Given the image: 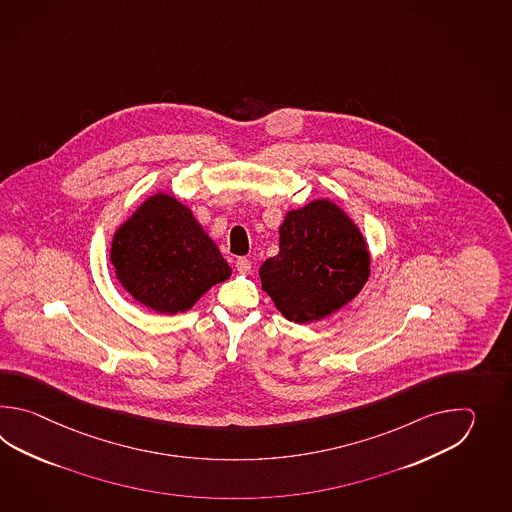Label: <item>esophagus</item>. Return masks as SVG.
Listing matches in <instances>:
<instances>
[{
  "instance_id": "1",
  "label": "esophagus",
  "mask_w": 512,
  "mask_h": 512,
  "mask_svg": "<svg viewBox=\"0 0 512 512\" xmlns=\"http://www.w3.org/2000/svg\"><path fill=\"white\" fill-rule=\"evenodd\" d=\"M236 269H238V272H241V274H249L252 269L251 260H247V258H238V261H236Z\"/></svg>"
}]
</instances>
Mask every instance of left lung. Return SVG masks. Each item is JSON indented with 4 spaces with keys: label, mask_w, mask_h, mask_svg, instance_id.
<instances>
[{
    "label": "left lung",
    "mask_w": 512,
    "mask_h": 512,
    "mask_svg": "<svg viewBox=\"0 0 512 512\" xmlns=\"http://www.w3.org/2000/svg\"><path fill=\"white\" fill-rule=\"evenodd\" d=\"M370 276V252L340 208L318 199L291 210L280 252L260 267L261 287L287 320H322L353 300Z\"/></svg>",
    "instance_id": "8db88e82"
}]
</instances>
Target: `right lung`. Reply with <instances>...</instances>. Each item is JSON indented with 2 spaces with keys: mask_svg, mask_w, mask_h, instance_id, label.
<instances>
[{
  "mask_svg": "<svg viewBox=\"0 0 512 512\" xmlns=\"http://www.w3.org/2000/svg\"><path fill=\"white\" fill-rule=\"evenodd\" d=\"M111 261L128 293L157 313H183L212 285L229 280L216 243L177 199L157 194L115 234Z\"/></svg>",
  "mask_w": 512,
  "mask_h": 512,
  "instance_id": "obj_1",
  "label": "right lung"
}]
</instances>
